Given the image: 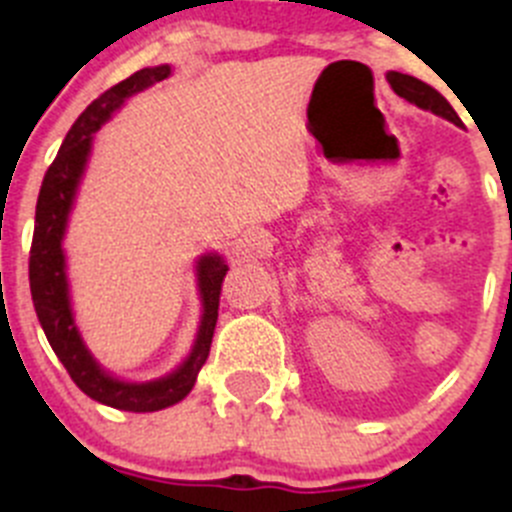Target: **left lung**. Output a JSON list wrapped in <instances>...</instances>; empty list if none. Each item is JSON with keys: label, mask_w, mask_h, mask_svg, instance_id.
<instances>
[{"label": "left lung", "mask_w": 512, "mask_h": 512, "mask_svg": "<svg viewBox=\"0 0 512 512\" xmlns=\"http://www.w3.org/2000/svg\"><path fill=\"white\" fill-rule=\"evenodd\" d=\"M389 84H391V89H394L396 96L406 98L409 103H416L418 108H426V111H433L436 116H443V118H448L451 123H456V126H461V118H458V113L453 111L451 103L438 94L436 89H431L428 84H423V81H418L409 74L391 71Z\"/></svg>", "instance_id": "obj_1"}]
</instances>
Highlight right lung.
Masks as SVG:
<instances>
[{"instance_id":"1","label":"right lung","mask_w":512,"mask_h":512,"mask_svg":"<svg viewBox=\"0 0 512 512\" xmlns=\"http://www.w3.org/2000/svg\"><path fill=\"white\" fill-rule=\"evenodd\" d=\"M170 76V66H153V69H141L128 76L121 84L103 91L94 103H89L84 113L76 118L71 131L66 133L54 163L46 170L41 180L39 200H36V225L32 237V250H29V287H32V302L39 317L41 329L49 339L51 349L59 356L64 369L74 379V384L84 391L86 396L98 401V404L113 406L121 411H133V414H148V411L168 409L178 404L193 389L198 379L200 366L205 364L213 344L215 322H218L220 307V289L227 265L220 255H205L198 262V287L203 294V322H200L198 342H195L193 354L188 356L178 371L158 381L148 384H126L113 376H108L101 366L91 359L76 332L74 317L69 307V287H66L64 272V252H61V240H64L66 218H69L71 203H74L76 185H79L81 173H84L86 158L91 151V133L98 131L103 121L126 101L128 96L148 89L156 81Z\"/></svg>"}]
</instances>
